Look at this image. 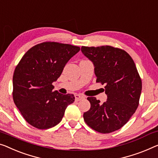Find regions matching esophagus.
Segmentation results:
<instances>
[{"label":"esophagus","instance_id":"1","mask_svg":"<svg viewBox=\"0 0 158 158\" xmlns=\"http://www.w3.org/2000/svg\"><path fill=\"white\" fill-rule=\"evenodd\" d=\"M74 96H75V99H76V101H80V100L83 99V98H85L84 96L79 95V94H76Z\"/></svg>","mask_w":158,"mask_h":158}]
</instances>
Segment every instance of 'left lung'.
Here are the masks:
<instances>
[{"label":"left lung","instance_id":"1","mask_svg":"<svg viewBox=\"0 0 158 158\" xmlns=\"http://www.w3.org/2000/svg\"><path fill=\"white\" fill-rule=\"evenodd\" d=\"M82 53L93 62L97 83L104 84L107 101L88 97L91 108L84 121L94 131L109 133L122 128L139 104L142 81L131 56L123 49L106 45L84 47Z\"/></svg>","mask_w":158,"mask_h":158}]
</instances>
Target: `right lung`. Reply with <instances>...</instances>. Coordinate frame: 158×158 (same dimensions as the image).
I'll use <instances>...</instances> for the list:
<instances>
[{
    "label": "right lung",
    "mask_w": 158,
    "mask_h": 158,
    "mask_svg": "<svg viewBox=\"0 0 158 158\" xmlns=\"http://www.w3.org/2000/svg\"><path fill=\"white\" fill-rule=\"evenodd\" d=\"M80 48L69 44L44 42L30 48L16 66L13 77V98L28 123L38 129H48L62 121L67 106L74 102V94L53 91L70 59Z\"/></svg>",
    "instance_id": "right-lung-1"
}]
</instances>
